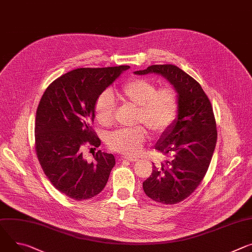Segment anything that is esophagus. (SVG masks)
I'll return each mask as SVG.
<instances>
[{"label": "esophagus", "mask_w": 252, "mask_h": 252, "mask_svg": "<svg viewBox=\"0 0 252 252\" xmlns=\"http://www.w3.org/2000/svg\"><path fill=\"white\" fill-rule=\"evenodd\" d=\"M120 158L123 159V161L124 159H126V161H130V162H136L139 159L136 157H128V156H122Z\"/></svg>", "instance_id": "obj_1"}]
</instances>
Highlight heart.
<instances>
[{
  "mask_svg": "<svg viewBox=\"0 0 252 252\" xmlns=\"http://www.w3.org/2000/svg\"><path fill=\"white\" fill-rule=\"evenodd\" d=\"M116 96L126 106L136 108L134 123L144 125L154 134H161L175 122L179 111L177 91L171 86L157 88L152 80L134 78L116 93ZM94 114L103 127L113 125L116 103L109 93L101 94L96 99ZM147 130L143 126L112 131L106 144L109 150L126 156L138 155L146 142Z\"/></svg>",
  "mask_w": 252,
  "mask_h": 252,
  "instance_id": "obj_1",
  "label": "heart"
}]
</instances>
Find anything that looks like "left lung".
Instances as JSON below:
<instances>
[{"label":"left lung","instance_id":"8db88e82","mask_svg":"<svg viewBox=\"0 0 252 252\" xmlns=\"http://www.w3.org/2000/svg\"><path fill=\"white\" fill-rule=\"evenodd\" d=\"M134 73L161 74L178 94V118L156 145L169 158L154 165L152 175L143 183L152 200L177 204L196 190L209 168L217 142L213 107L201 85L176 65H151Z\"/></svg>","mask_w":252,"mask_h":252}]
</instances>
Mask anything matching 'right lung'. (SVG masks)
Segmentation results:
<instances>
[{
  "instance_id": "1",
  "label": "right lung",
  "mask_w": 252,
  "mask_h": 252,
  "mask_svg": "<svg viewBox=\"0 0 252 252\" xmlns=\"http://www.w3.org/2000/svg\"><path fill=\"white\" fill-rule=\"evenodd\" d=\"M128 68H78L55 79L41 97L35 122L36 155L51 184L73 200L99 194L116 165L112 154L99 150L88 163L81 151L86 144L100 146L93 128L96 99Z\"/></svg>"
}]
</instances>
